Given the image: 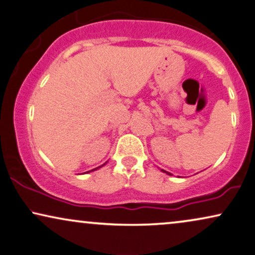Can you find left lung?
<instances>
[{"mask_svg": "<svg viewBox=\"0 0 255 255\" xmlns=\"http://www.w3.org/2000/svg\"><path fill=\"white\" fill-rule=\"evenodd\" d=\"M161 171H163V172H167V174H168V175H170V176H172V174H170V172H168V171H165V170H162V169H161Z\"/></svg>", "mask_w": 255, "mask_h": 255, "instance_id": "8db88e82", "label": "left lung"}]
</instances>
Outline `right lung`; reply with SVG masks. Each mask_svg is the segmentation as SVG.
Here are the masks:
<instances>
[{
  "label": "right lung",
  "mask_w": 255,
  "mask_h": 255,
  "mask_svg": "<svg viewBox=\"0 0 255 255\" xmlns=\"http://www.w3.org/2000/svg\"><path fill=\"white\" fill-rule=\"evenodd\" d=\"M105 164H106V163H105ZM105 164H103V165H100V167H98V168H96V169H93V170H91V171H94V170H97V169H99V168H101V167H104ZM87 172H90V171H87Z\"/></svg>",
  "instance_id": "add662e5"
}]
</instances>
